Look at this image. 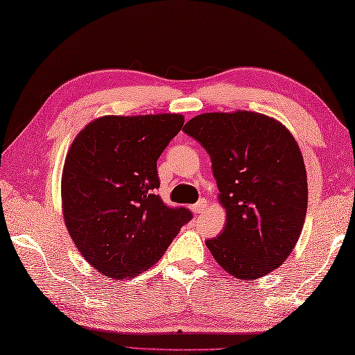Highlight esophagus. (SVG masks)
Listing matches in <instances>:
<instances>
[{
    "label": "esophagus",
    "instance_id": "34e87169",
    "mask_svg": "<svg viewBox=\"0 0 355 355\" xmlns=\"http://www.w3.org/2000/svg\"><path fill=\"white\" fill-rule=\"evenodd\" d=\"M206 208H208V202H206L205 198H200L197 203L189 206V209H191L192 212H196V214H200V212H203Z\"/></svg>",
    "mask_w": 355,
    "mask_h": 355
}]
</instances>
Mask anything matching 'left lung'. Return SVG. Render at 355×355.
Returning a JSON list of instances; mask_svg holds the SVG:
<instances>
[{"instance_id": "8db88e82", "label": "left lung", "mask_w": 355, "mask_h": 355, "mask_svg": "<svg viewBox=\"0 0 355 355\" xmlns=\"http://www.w3.org/2000/svg\"><path fill=\"white\" fill-rule=\"evenodd\" d=\"M209 153L227 209L220 236L206 241L239 279L273 272L292 253L307 211L304 159L287 128L266 114L203 113L183 127Z\"/></svg>"}]
</instances>
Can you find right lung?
Returning <instances> with one entry per match:
<instances>
[{"instance_id": "1", "label": "right lung", "mask_w": 355, "mask_h": 355, "mask_svg": "<svg viewBox=\"0 0 355 355\" xmlns=\"http://www.w3.org/2000/svg\"><path fill=\"white\" fill-rule=\"evenodd\" d=\"M183 124L182 114L104 116L71 144L62 173L63 217L83 259L102 275L143 273L192 218L157 194V159Z\"/></svg>"}]
</instances>
